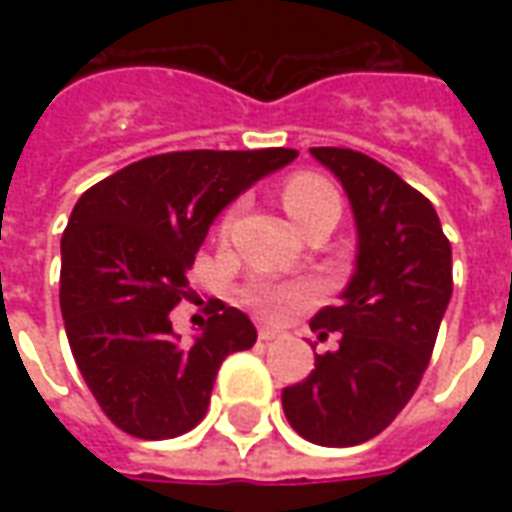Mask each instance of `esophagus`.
<instances>
[{
	"instance_id": "obj_1",
	"label": "esophagus",
	"mask_w": 512,
	"mask_h": 512,
	"mask_svg": "<svg viewBox=\"0 0 512 512\" xmlns=\"http://www.w3.org/2000/svg\"><path fill=\"white\" fill-rule=\"evenodd\" d=\"M279 334L282 332H279L277 326H268V323H263V326L257 329V337H260V340H277Z\"/></svg>"
}]
</instances>
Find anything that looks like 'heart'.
I'll list each match as a JSON object with an SVG mask.
<instances>
[{
	"instance_id": "obj_1",
	"label": "heart",
	"mask_w": 512,
	"mask_h": 512,
	"mask_svg": "<svg viewBox=\"0 0 512 512\" xmlns=\"http://www.w3.org/2000/svg\"><path fill=\"white\" fill-rule=\"evenodd\" d=\"M282 205L285 211L301 224L307 227L321 216H337L340 219V194L332 183L315 172H296L285 180L282 186ZM233 222V211H227L222 216L219 230H227ZM315 296V288L307 282H277V279H255L249 282L244 290V301L252 310L263 312V315H282V312L301 307Z\"/></svg>"
}]
</instances>
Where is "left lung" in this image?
Instances as JSON below:
<instances>
[{
    "label": "left lung",
    "instance_id": "8db88e82",
    "mask_svg": "<svg viewBox=\"0 0 512 512\" xmlns=\"http://www.w3.org/2000/svg\"><path fill=\"white\" fill-rule=\"evenodd\" d=\"M334 172L356 219V271L340 307L310 321L337 351L285 386L290 428L321 447L373 439L403 411L430 362L452 296V249L428 197L376 158L348 147H310Z\"/></svg>",
    "mask_w": 512,
    "mask_h": 512
}]
</instances>
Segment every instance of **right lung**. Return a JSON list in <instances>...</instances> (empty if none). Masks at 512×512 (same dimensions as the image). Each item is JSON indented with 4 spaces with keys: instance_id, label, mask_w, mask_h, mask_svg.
<instances>
[{
    "instance_id": "add662e5",
    "label": "right lung",
    "mask_w": 512,
    "mask_h": 512,
    "mask_svg": "<svg viewBox=\"0 0 512 512\" xmlns=\"http://www.w3.org/2000/svg\"><path fill=\"white\" fill-rule=\"evenodd\" d=\"M299 150H178L142 158L76 202L62 233L60 307L73 359L117 428L175 439L208 411L219 367L252 348L244 312L213 301L194 340L169 312L189 299V268L213 219Z\"/></svg>"
}]
</instances>
